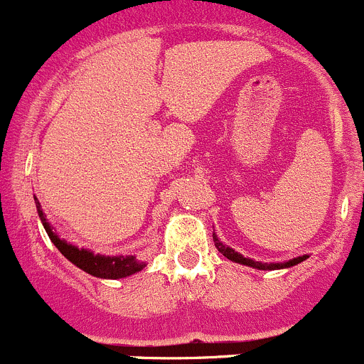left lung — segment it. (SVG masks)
<instances>
[{"instance_id":"left-lung-1","label":"left lung","mask_w":364,"mask_h":364,"mask_svg":"<svg viewBox=\"0 0 364 364\" xmlns=\"http://www.w3.org/2000/svg\"><path fill=\"white\" fill-rule=\"evenodd\" d=\"M213 240H215V245H217L218 252L224 254L228 259L235 261V263H242V264H247V267H252V268H257V270H276V268H288V267H294V264L301 263V261H304L308 256H301V257H294V259L287 261V263H261V261H254V259H249V257H243L242 254L235 252V250L231 249V247H225L224 243L218 242L217 236L213 235Z\"/></svg>"}]
</instances>
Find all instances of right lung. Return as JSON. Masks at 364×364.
I'll list each match as a JSON object with an SVG mask.
<instances>
[{"instance_id":"add662e5","label":"right lung","mask_w":364,"mask_h":364,"mask_svg":"<svg viewBox=\"0 0 364 364\" xmlns=\"http://www.w3.org/2000/svg\"><path fill=\"white\" fill-rule=\"evenodd\" d=\"M35 204H37L38 217H41L42 224H44L46 232H48L51 242L56 245V249L70 263H74L77 268L85 270L90 276L103 277V279H121V277L132 276V274L144 268V264L139 263L133 256H101V254H94L87 249H77V247L67 243L65 240H60L58 235L51 229L49 222L46 220V215L42 213L41 203L37 200V197H35Z\"/></svg>"}]
</instances>
